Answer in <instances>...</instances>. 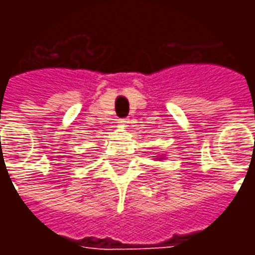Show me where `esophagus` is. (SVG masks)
Segmentation results:
<instances>
[{
    "instance_id": "34e87169",
    "label": "esophagus",
    "mask_w": 255,
    "mask_h": 255,
    "mask_svg": "<svg viewBox=\"0 0 255 255\" xmlns=\"http://www.w3.org/2000/svg\"><path fill=\"white\" fill-rule=\"evenodd\" d=\"M119 124H122V126H128V124H129V119H120V120H119Z\"/></svg>"
}]
</instances>
